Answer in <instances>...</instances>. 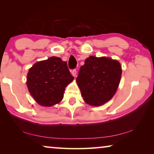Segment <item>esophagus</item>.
I'll use <instances>...</instances> for the list:
<instances>
[{
    "label": "esophagus",
    "instance_id": "1",
    "mask_svg": "<svg viewBox=\"0 0 154 154\" xmlns=\"http://www.w3.org/2000/svg\"><path fill=\"white\" fill-rule=\"evenodd\" d=\"M71 73H72V76H73L74 77H76V75H77V71H76V69L72 70V71H71Z\"/></svg>",
    "mask_w": 154,
    "mask_h": 154
}]
</instances>
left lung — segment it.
I'll list each match as a JSON object with an SVG mask.
<instances>
[{"mask_svg":"<svg viewBox=\"0 0 154 154\" xmlns=\"http://www.w3.org/2000/svg\"><path fill=\"white\" fill-rule=\"evenodd\" d=\"M122 72L117 60L105 56L88 58L76 79L85 103L98 106L110 100L118 90Z\"/></svg>","mask_w":154,"mask_h":154,"instance_id":"1","label":"left lung"}]
</instances>
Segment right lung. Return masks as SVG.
<instances>
[{
	"instance_id": "right-lung-1",
	"label": "right lung",
	"mask_w": 154,
	"mask_h": 154,
	"mask_svg": "<svg viewBox=\"0 0 154 154\" xmlns=\"http://www.w3.org/2000/svg\"><path fill=\"white\" fill-rule=\"evenodd\" d=\"M74 80L60 58L52 56L36 62L28 70L26 85L36 103L43 106H52L62 100L65 88Z\"/></svg>"
}]
</instances>
